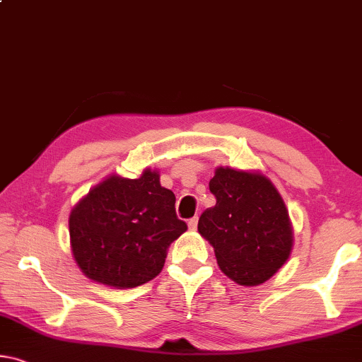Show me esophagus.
<instances>
[{
  "instance_id": "esophagus-1",
  "label": "esophagus",
  "mask_w": 362,
  "mask_h": 362,
  "mask_svg": "<svg viewBox=\"0 0 362 362\" xmlns=\"http://www.w3.org/2000/svg\"><path fill=\"white\" fill-rule=\"evenodd\" d=\"M197 221H199L197 216H192V218L187 221V226H189V230H192V231L196 230V228H197Z\"/></svg>"
}]
</instances>
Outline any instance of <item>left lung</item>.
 <instances>
[{
  "mask_svg": "<svg viewBox=\"0 0 362 362\" xmlns=\"http://www.w3.org/2000/svg\"><path fill=\"white\" fill-rule=\"evenodd\" d=\"M216 199L197 230L214 246L221 272L243 286L274 276L293 247L286 205L269 177L257 171L215 170L209 182Z\"/></svg>",
  "mask_w": 362,
  "mask_h": 362,
  "instance_id": "1",
  "label": "left lung"
}]
</instances>
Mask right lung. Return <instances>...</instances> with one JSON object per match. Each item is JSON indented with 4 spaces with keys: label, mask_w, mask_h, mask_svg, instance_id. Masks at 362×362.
<instances>
[{
    "label": "right lung",
    "mask_w": 362,
    "mask_h": 362,
    "mask_svg": "<svg viewBox=\"0 0 362 362\" xmlns=\"http://www.w3.org/2000/svg\"><path fill=\"white\" fill-rule=\"evenodd\" d=\"M176 197L155 170L137 180L108 176L69 215L74 260L90 280L136 288L162 272L166 249L187 230L176 216Z\"/></svg>",
    "instance_id": "right-lung-1"
}]
</instances>
